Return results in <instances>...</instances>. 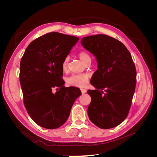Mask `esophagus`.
<instances>
[{
    "instance_id": "1",
    "label": "esophagus",
    "mask_w": 157,
    "mask_h": 157,
    "mask_svg": "<svg viewBox=\"0 0 157 157\" xmlns=\"http://www.w3.org/2000/svg\"><path fill=\"white\" fill-rule=\"evenodd\" d=\"M80 91H81L82 94H85V93H86V92H87V90H86V89H83V88H81V89H80Z\"/></svg>"
}]
</instances>
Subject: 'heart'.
<instances>
[{
    "label": "heart",
    "instance_id": "1",
    "mask_svg": "<svg viewBox=\"0 0 157 157\" xmlns=\"http://www.w3.org/2000/svg\"><path fill=\"white\" fill-rule=\"evenodd\" d=\"M78 57L82 61V62L84 64H86L88 61H91V57L90 54L86 52V51H81L78 53ZM69 62V58L67 57L64 59L62 62V69L63 71H66L67 69ZM89 80V76L87 74L85 73H80V74H75L67 78V84L69 86H75V87H79L82 88L86 86Z\"/></svg>",
    "mask_w": 157,
    "mask_h": 157
}]
</instances>
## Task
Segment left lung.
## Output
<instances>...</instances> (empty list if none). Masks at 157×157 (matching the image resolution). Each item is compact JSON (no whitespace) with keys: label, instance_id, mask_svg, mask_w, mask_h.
<instances>
[{"label":"left lung","instance_id":"8db88e82","mask_svg":"<svg viewBox=\"0 0 157 157\" xmlns=\"http://www.w3.org/2000/svg\"><path fill=\"white\" fill-rule=\"evenodd\" d=\"M80 43L98 63L90 80L96 89L88 91L92 98L88 117L102 129L115 127L126 119L135 92L136 70L132 56L121 42L105 35L84 37Z\"/></svg>","mask_w":157,"mask_h":157}]
</instances>
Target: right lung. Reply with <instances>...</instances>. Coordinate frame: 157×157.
<instances>
[{
    "mask_svg": "<svg viewBox=\"0 0 157 157\" xmlns=\"http://www.w3.org/2000/svg\"><path fill=\"white\" fill-rule=\"evenodd\" d=\"M75 36L52 32L32 41L21 59L20 81L23 103L32 119L47 129H56L67 120L79 88H66L63 61L78 40ZM58 91L53 92V88Z\"/></svg>",
    "mask_w": 157,
    "mask_h": 157,
    "instance_id": "1",
    "label": "right lung"
}]
</instances>
